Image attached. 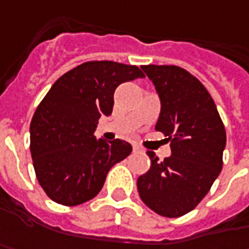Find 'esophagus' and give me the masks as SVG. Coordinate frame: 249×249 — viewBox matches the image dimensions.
<instances>
[{
  "instance_id": "1",
  "label": "esophagus",
  "mask_w": 249,
  "mask_h": 249,
  "mask_svg": "<svg viewBox=\"0 0 249 249\" xmlns=\"http://www.w3.org/2000/svg\"><path fill=\"white\" fill-rule=\"evenodd\" d=\"M132 150H133V153H136V151H142V149H141V147H139V146H136V144H133V146H132Z\"/></svg>"
}]
</instances>
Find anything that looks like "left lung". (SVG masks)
I'll return each mask as SVG.
<instances>
[{"instance_id":"left-lung-1","label":"left lung","mask_w":249,"mask_h":249,"mask_svg":"<svg viewBox=\"0 0 249 249\" xmlns=\"http://www.w3.org/2000/svg\"><path fill=\"white\" fill-rule=\"evenodd\" d=\"M161 100L156 129L171 142V157L159 161L147 151L150 169L138 178L142 201L165 218L194 210L223 167L226 131L210 92L178 66L142 67Z\"/></svg>"}]
</instances>
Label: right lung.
I'll use <instances>...</instances> for the list:
<instances>
[{"label":"right lung","mask_w":249,"mask_h":249,"mask_svg":"<svg viewBox=\"0 0 249 249\" xmlns=\"http://www.w3.org/2000/svg\"><path fill=\"white\" fill-rule=\"evenodd\" d=\"M138 66L93 60L57 78L30 124V151L38 183L52 201L73 207L102 190L110 168L126 159L128 142L96 139L102 114L110 116L114 90L143 78Z\"/></svg>","instance_id":"add662e5"}]
</instances>
